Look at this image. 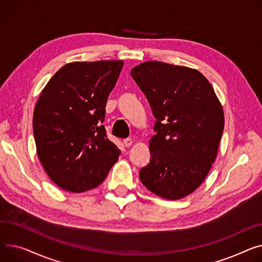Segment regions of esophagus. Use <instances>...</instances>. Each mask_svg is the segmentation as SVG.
Listing matches in <instances>:
<instances>
[{
  "mask_svg": "<svg viewBox=\"0 0 262 262\" xmlns=\"http://www.w3.org/2000/svg\"><path fill=\"white\" fill-rule=\"evenodd\" d=\"M122 143H124L125 147H130L132 145V140L131 138H125V140L122 141Z\"/></svg>",
  "mask_w": 262,
  "mask_h": 262,
  "instance_id": "1",
  "label": "esophagus"
}]
</instances>
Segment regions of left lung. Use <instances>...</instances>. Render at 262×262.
Here are the masks:
<instances>
[{"mask_svg": "<svg viewBox=\"0 0 262 262\" xmlns=\"http://www.w3.org/2000/svg\"><path fill=\"white\" fill-rule=\"evenodd\" d=\"M156 117L150 162L140 179L153 193L178 200L193 192L216 160L224 129L222 105L196 70L148 61L131 70Z\"/></svg>", "mask_w": 262, "mask_h": 262, "instance_id": "8db88e82", "label": "left lung"}]
</instances>
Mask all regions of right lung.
Listing matches in <instances>:
<instances>
[{
  "label": "right lung",
  "instance_id": "right-lung-1",
  "mask_svg": "<svg viewBox=\"0 0 262 262\" xmlns=\"http://www.w3.org/2000/svg\"><path fill=\"white\" fill-rule=\"evenodd\" d=\"M122 66L121 60L68 63L43 89L33 117L37 155L60 188L93 189L117 162L120 150L101 124Z\"/></svg>",
  "mask_w": 262,
  "mask_h": 262
}]
</instances>
